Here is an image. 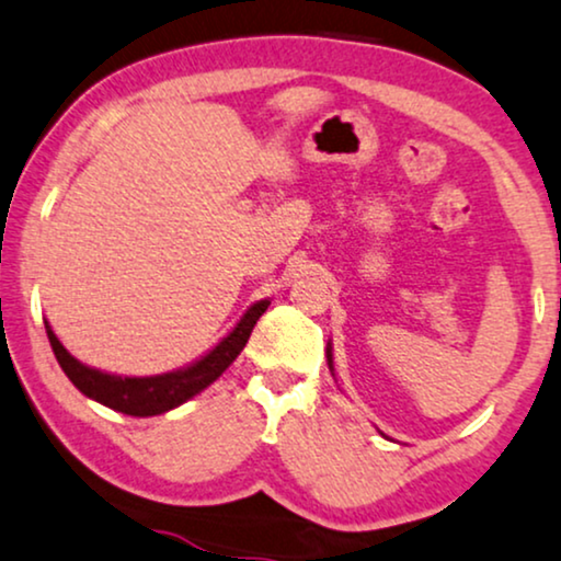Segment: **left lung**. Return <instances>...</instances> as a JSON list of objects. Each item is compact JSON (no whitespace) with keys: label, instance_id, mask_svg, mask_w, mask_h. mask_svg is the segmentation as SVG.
<instances>
[{"label":"left lung","instance_id":"obj_1","mask_svg":"<svg viewBox=\"0 0 561 561\" xmlns=\"http://www.w3.org/2000/svg\"><path fill=\"white\" fill-rule=\"evenodd\" d=\"M328 364H330V369H333V354H330V345H328Z\"/></svg>","mask_w":561,"mask_h":561}]
</instances>
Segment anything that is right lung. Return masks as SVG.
Returning a JSON list of instances; mask_svg holds the SVG:
<instances>
[{
	"label": "right lung",
	"mask_w": 561,
	"mask_h": 561,
	"mask_svg": "<svg viewBox=\"0 0 561 561\" xmlns=\"http://www.w3.org/2000/svg\"><path fill=\"white\" fill-rule=\"evenodd\" d=\"M267 307V299L249 307L237 328H233L210 354L203 356L192 366H186V369L169 371V375L158 377H116L106 375V371L90 369V366L80 364L78 358L67 354V348L59 343V337L54 335V330L48 328V322L46 335L59 366L65 369L69 382L78 387L82 396L99 400V403L114 408V411L119 413H127V416H158V413H165L171 411V408L186 403V400L195 398L197 392H203L207 385L216 382L228 366L233 364V358L244 351L254 324H257L262 314H265Z\"/></svg>",
	"instance_id": "add662e5"
}]
</instances>
